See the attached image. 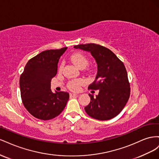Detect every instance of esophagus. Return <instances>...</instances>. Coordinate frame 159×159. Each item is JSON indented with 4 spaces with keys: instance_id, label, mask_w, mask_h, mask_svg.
Instances as JSON below:
<instances>
[{
    "instance_id": "34e87169",
    "label": "esophagus",
    "mask_w": 159,
    "mask_h": 159,
    "mask_svg": "<svg viewBox=\"0 0 159 159\" xmlns=\"http://www.w3.org/2000/svg\"><path fill=\"white\" fill-rule=\"evenodd\" d=\"M77 95H78V94H76V93H70V98H73V97H75V96H77Z\"/></svg>"
}]
</instances>
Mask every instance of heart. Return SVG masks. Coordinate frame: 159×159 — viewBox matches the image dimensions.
I'll return each mask as SVG.
<instances>
[{"mask_svg":"<svg viewBox=\"0 0 159 159\" xmlns=\"http://www.w3.org/2000/svg\"><path fill=\"white\" fill-rule=\"evenodd\" d=\"M71 61L73 62V64L77 67L81 68H85L88 64V59L85 55L81 53L78 52L74 54L70 57ZM64 68V63H61L60 66L59 70L61 71ZM85 83V80L83 79H76L72 80L70 81L68 84V88L71 91H78L79 89L80 86L83 85Z\"/></svg>","mask_w":159,"mask_h":159,"instance_id":"b5f03b06","label":"heart"}]
</instances>
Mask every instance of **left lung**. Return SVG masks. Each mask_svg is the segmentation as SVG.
I'll use <instances>...</instances> for the list:
<instances>
[{
	"mask_svg": "<svg viewBox=\"0 0 159 159\" xmlns=\"http://www.w3.org/2000/svg\"><path fill=\"white\" fill-rule=\"evenodd\" d=\"M74 47L90 52L98 64L97 75L88 89L99 92L96 98L89 94L91 101L85 112L100 121L116 117L125 106L131 92L124 64L112 51L101 45L90 43Z\"/></svg>",
	"mask_w": 159,
	"mask_h": 159,
	"instance_id": "8db88e82",
	"label": "left lung"
}]
</instances>
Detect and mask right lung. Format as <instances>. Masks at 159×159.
<instances>
[{"mask_svg":"<svg viewBox=\"0 0 159 159\" xmlns=\"http://www.w3.org/2000/svg\"><path fill=\"white\" fill-rule=\"evenodd\" d=\"M68 47L48 50L30 60L20 77V94L24 106L32 116L41 120L59 115L69 99L68 92L51 89V80L56 75L57 64Z\"/></svg>","mask_w":159,"mask_h":159,"instance_id":"right-lung-1","label":"right lung"}]
</instances>
